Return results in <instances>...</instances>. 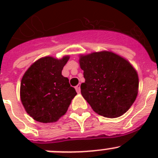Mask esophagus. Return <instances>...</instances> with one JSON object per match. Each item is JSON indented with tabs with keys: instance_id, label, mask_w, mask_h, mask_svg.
Listing matches in <instances>:
<instances>
[{
	"instance_id": "obj_1",
	"label": "esophagus",
	"mask_w": 158,
	"mask_h": 158,
	"mask_svg": "<svg viewBox=\"0 0 158 158\" xmlns=\"http://www.w3.org/2000/svg\"><path fill=\"white\" fill-rule=\"evenodd\" d=\"M80 85H77L76 86V87H75V89H76V91H77V93H80V91H81V88H80Z\"/></svg>"
}]
</instances>
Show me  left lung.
<instances>
[{
  "label": "left lung",
  "mask_w": 158,
  "mask_h": 158,
  "mask_svg": "<svg viewBox=\"0 0 158 158\" xmlns=\"http://www.w3.org/2000/svg\"><path fill=\"white\" fill-rule=\"evenodd\" d=\"M85 83L81 92L93 111L117 118L132 106L139 93V76L131 63L111 51L80 54Z\"/></svg>",
  "instance_id": "left-lung-1"
}]
</instances>
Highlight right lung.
Returning <instances> with one entry per match:
<instances>
[{
    "mask_svg": "<svg viewBox=\"0 0 158 158\" xmlns=\"http://www.w3.org/2000/svg\"><path fill=\"white\" fill-rule=\"evenodd\" d=\"M69 59V55L61 59L43 57L24 73L20 83V100L25 111L35 121L43 123L58 121L77 95L69 79L62 75Z\"/></svg>",
    "mask_w": 158,
    "mask_h": 158,
    "instance_id": "add662e5",
    "label": "right lung"
}]
</instances>
